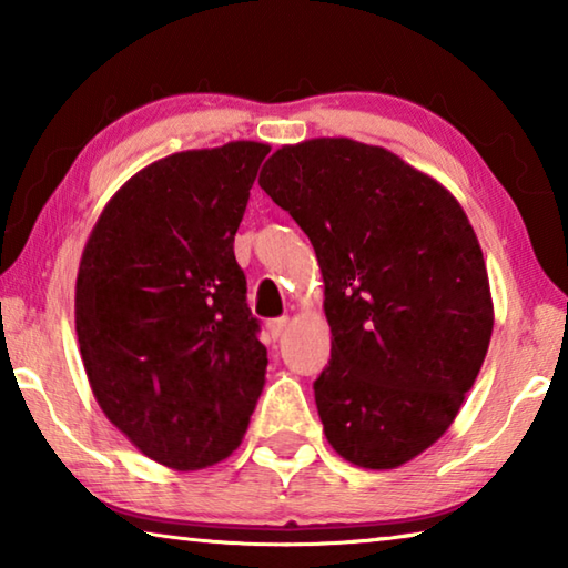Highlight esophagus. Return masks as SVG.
Returning <instances> with one entry per match:
<instances>
[{
    "mask_svg": "<svg viewBox=\"0 0 568 568\" xmlns=\"http://www.w3.org/2000/svg\"><path fill=\"white\" fill-rule=\"evenodd\" d=\"M285 328H287V318H273V321H267V333H271L273 341L281 338V335L285 333Z\"/></svg>",
    "mask_w": 568,
    "mask_h": 568,
    "instance_id": "esophagus-1",
    "label": "esophagus"
}]
</instances>
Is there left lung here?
I'll return each instance as SVG.
<instances>
[{
	"instance_id": "left-lung-1",
	"label": "left lung",
	"mask_w": 568,
	"mask_h": 568,
	"mask_svg": "<svg viewBox=\"0 0 568 568\" xmlns=\"http://www.w3.org/2000/svg\"><path fill=\"white\" fill-rule=\"evenodd\" d=\"M257 182L323 271L333 345L313 390L325 438L355 466L406 464L454 423L491 341L474 227L434 178L348 138L281 148Z\"/></svg>"
}]
</instances>
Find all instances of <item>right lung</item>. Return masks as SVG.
I'll return each mask as SVG.
<instances>
[{"label": "right lung", "instance_id": "add662e5", "mask_svg": "<svg viewBox=\"0 0 568 568\" xmlns=\"http://www.w3.org/2000/svg\"><path fill=\"white\" fill-rule=\"evenodd\" d=\"M271 148L227 142L140 170L84 245L77 341L100 408L148 458H227L261 398L267 351L235 233Z\"/></svg>", "mask_w": 568, "mask_h": 568}]
</instances>
